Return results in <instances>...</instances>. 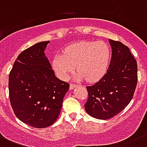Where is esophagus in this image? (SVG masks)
I'll list each match as a JSON object with an SVG mask.
<instances>
[{
    "label": "esophagus",
    "mask_w": 147,
    "mask_h": 147,
    "mask_svg": "<svg viewBox=\"0 0 147 147\" xmlns=\"http://www.w3.org/2000/svg\"><path fill=\"white\" fill-rule=\"evenodd\" d=\"M76 87V85H75V84H73V83H71L70 84V86H69V88L70 89H73L74 88Z\"/></svg>",
    "instance_id": "esophagus-1"
}]
</instances>
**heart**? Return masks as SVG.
I'll use <instances>...</instances> for the list:
<instances>
[{
	"instance_id": "1",
	"label": "heart",
	"mask_w": 147,
	"mask_h": 147,
	"mask_svg": "<svg viewBox=\"0 0 147 147\" xmlns=\"http://www.w3.org/2000/svg\"><path fill=\"white\" fill-rule=\"evenodd\" d=\"M110 59L111 49L106 42L82 41L67 47L64 53L55 55L53 67L61 79H66L76 65V78L97 82L107 72Z\"/></svg>"
}]
</instances>
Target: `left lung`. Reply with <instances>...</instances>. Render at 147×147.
Instances as JSON below:
<instances>
[{"mask_svg": "<svg viewBox=\"0 0 147 147\" xmlns=\"http://www.w3.org/2000/svg\"><path fill=\"white\" fill-rule=\"evenodd\" d=\"M112 49L110 65L98 82L87 86L88 114L100 120L119 114L130 102L137 84V60L122 42L109 40Z\"/></svg>", "mask_w": 147, "mask_h": 147, "instance_id": "1", "label": "left lung"}]
</instances>
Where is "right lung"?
Returning a JSON list of instances; mask_svg holds the SVG:
<instances>
[{"instance_id":"add662e5","label":"right lung","mask_w":147,"mask_h":147,"mask_svg":"<svg viewBox=\"0 0 147 147\" xmlns=\"http://www.w3.org/2000/svg\"><path fill=\"white\" fill-rule=\"evenodd\" d=\"M49 41L24 50L9 74V98L19 120L36 128L52 125L59 116L68 82L55 77L44 50Z\"/></svg>"}]
</instances>
